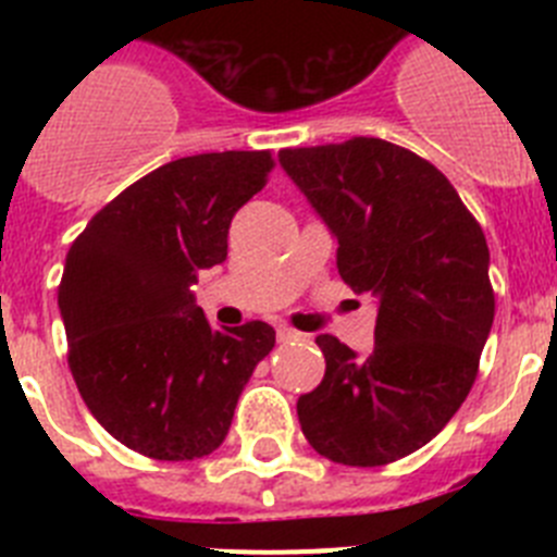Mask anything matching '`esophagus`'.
I'll return each mask as SVG.
<instances>
[{
    "mask_svg": "<svg viewBox=\"0 0 557 557\" xmlns=\"http://www.w3.org/2000/svg\"><path fill=\"white\" fill-rule=\"evenodd\" d=\"M275 337H278V343H293V339H298V337H301V334L293 332V329H287V326H278Z\"/></svg>",
    "mask_w": 557,
    "mask_h": 557,
    "instance_id": "1",
    "label": "esophagus"
}]
</instances>
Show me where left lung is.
Wrapping results in <instances>:
<instances>
[{
	"label": "left lung",
	"mask_w": 557,
	"mask_h": 557,
	"mask_svg": "<svg viewBox=\"0 0 557 557\" xmlns=\"http://www.w3.org/2000/svg\"><path fill=\"white\" fill-rule=\"evenodd\" d=\"M278 164L337 239V270L376 298L373 351L314 339L323 382L298 398L318 455L385 466L430 444L474 385L494 323L488 243L444 172L357 136L278 152Z\"/></svg>",
	"instance_id": "obj_1"
}]
</instances>
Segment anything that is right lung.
Listing matches in <instances>:
<instances>
[{"label":"right lung","instance_id":"obj_1","mask_svg":"<svg viewBox=\"0 0 557 557\" xmlns=\"http://www.w3.org/2000/svg\"><path fill=\"white\" fill-rule=\"evenodd\" d=\"M270 166L268 150L170 161L97 211L69 248L58 287L69 368L91 416L127 449L211 455L273 351V326L214 329L195 301L200 270L225 262L231 220Z\"/></svg>","mask_w":557,"mask_h":557}]
</instances>
